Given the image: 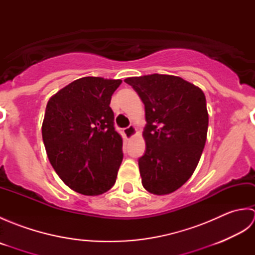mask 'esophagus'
Wrapping results in <instances>:
<instances>
[{
	"instance_id": "34e87169",
	"label": "esophagus",
	"mask_w": 255,
	"mask_h": 255,
	"mask_svg": "<svg viewBox=\"0 0 255 255\" xmlns=\"http://www.w3.org/2000/svg\"><path fill=\"white\" fill-rule=\"evenodd\" d=\"M124 134L126 136L127 139H131L134 134H136V127L132 126V125H130V126L125 128L124 129Z\"/></svg>"
}]
</instances>
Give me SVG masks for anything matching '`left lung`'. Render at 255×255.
I'll return each mask as SVG.
<instances>
[{
    "instance_id": "obj_1",
    "label": "left lung",
    "mask_w": 255,
    "mask_h": 255,
    "mask_svg": "<svg viewBox=\"0 0 255 255\" xmlns=\"http://www.w3.org/2000/svg\"><path fill=\"white\" fill-rule=\"evenodd\" d=\"M144 104L145 152L139 159L148 192L166 195L192 176L203 153L208 129L204 92L180 77L150 74L127 78Z\"/></svg>"
}]
</instances>
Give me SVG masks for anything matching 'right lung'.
Masks as SVG:
<instances>
[{"label": "right lung", "instance_id": "1", "mask_svg": "<svg viewBox=\"0 0 255 255\" xmlns=\"http://www.w3.org/2000/svg\"><path fill=\"white\" fill-rule=\"evenodd\" d=\"M122 80L85 77L48 101L42 122L46 152L59 177L88 196L107 192L123 161V139L110 107Z\"/></svg>", "mask_w": 255, "mask_h": 255}]
</instances>
